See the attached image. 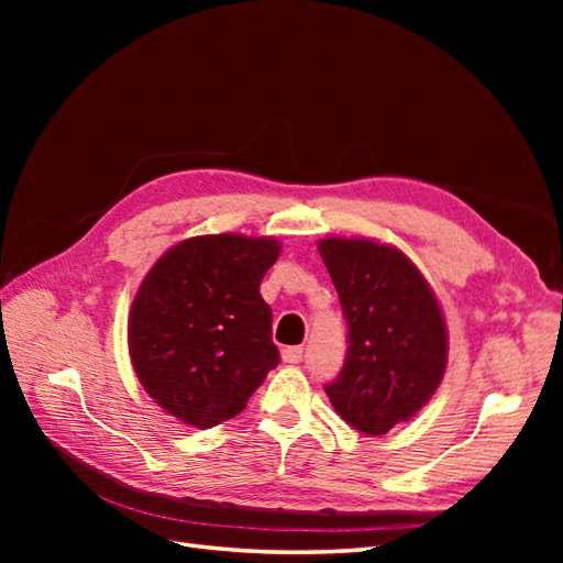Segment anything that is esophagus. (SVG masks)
<instances>
[{
  "mask_svg": "<svg viewBox=\"0 0 563 563\" xmlns=\"http://www.w3.org/2000/svg\"><path fill=\"white\" fill-rule=\"evenodd\" d=\"M282 360L286 364H300L302 362V347L294 345V347H284L282 350Z\"/></svg>",
  "mask_w": 563,
  "mask_h": 563,
  "instance_id": "obj_1",
  "label": "esophagus"
}]
</instances>
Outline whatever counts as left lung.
Wrapping results in <instances>:
<instances>
[{"mask_svg": "<svg viewBox=\"0 0 563 563\" xmlns=\"http://www.w3.org/2000/svg\"><path fill=\"white\" fill-rule=\"evenodd\" d=\"M347 323L345 364L323 385L354 430L385 434L430 401L446 368V323L430 284L391 246L321 240Z\"/></svg>", "mask_w": 563, "mask_h": 563, "instance_id": "left-lung-1", "label": "left lung"}]
</instances>
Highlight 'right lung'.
I'll use <instances>...</instances> for the list:
<instances>
[{
	"mask_svg": "<svg viewBox=\"0 0 563 563\" xmlns=\"http://www.w3.org/2000/svg\"><path fill=\"white\" fill-rule=\"evenodd\" d=\"M272 236H195L147 272L133 300L129 352L141 385L166 413L213 428L244 411L279 364L261 296L279 258Z\"/></svg>",
	"mask_w": 563,
	"mask_h": 563,
	"instance_id": "obj_1",
	"label": "right lung"
}]
</instances>
